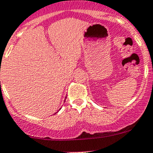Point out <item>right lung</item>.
<instances>
[{
	"label": "right lung",
	"instance_id": "1",
	"mask_svg": "<svg viewBox=\"0 0 153 153\" xmlns=\"http://www.w3.org/2000/svg\"><path fill=\"white\" fill-rule=\"evenodd\" d=\"M60 109H61V108H60V109H59V111H60ZM56 113H57V112H56ZM56 113H55V114H56Z\"/></svg>",
	"mask_w": 153,
	"mask_h": 153
}]
</instances>
